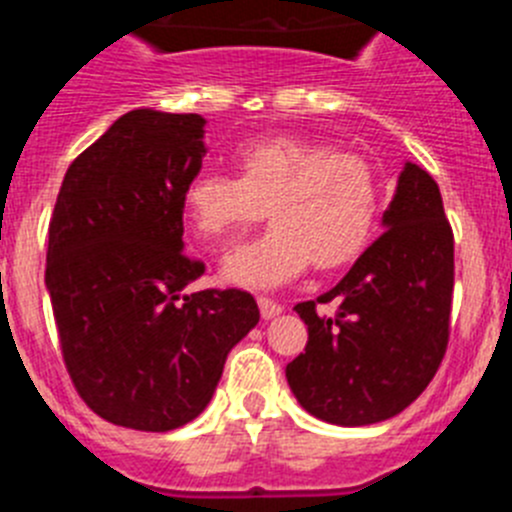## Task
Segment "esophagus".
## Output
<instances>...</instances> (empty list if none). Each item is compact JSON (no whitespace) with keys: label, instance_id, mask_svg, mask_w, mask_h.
<instances>
[{"label":"esophagus","instance_id":"obj_1","mask_svg":"<svg viewBox=\"0 0 512 512\" xmlns=\"http://www.w3.org/2000/svg\"><path fill=\"white\" fill-rule=\"evenodd\" d=\"M259 310H261V318L271 320V318H277L284 307L279 305L277 300H271V297H259Z\"/></svg>","mask_w":512,"mask_h":512}]
</instances>
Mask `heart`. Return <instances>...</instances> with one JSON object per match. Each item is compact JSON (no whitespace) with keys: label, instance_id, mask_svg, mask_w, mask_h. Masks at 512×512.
Here are the masks:
<instances>
[{"label":"heart","instance_id":"heart-1","mask_svg":"<svg viewBox=\"0 0 512 512\" xmlns=\"http://www.w3.org/2000/svg\"><path fill=\"white\" fill-rule=\"evenodd\" d=\"M235 171H194L182 197L194 233L215 243L259 223L269 207L274 225L223 261L225 282L279 287L310 264L320 271L351 264L372 241L382 187L359 153L338 151L328 140L277 135L243 143Z\"/></svg>","mask_w":512,"mask_h":512}]
</instances>
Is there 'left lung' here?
I'll return each instance as SVG.
<instances>
[{
	"instance_id": "8db88e82",
	"label": "left lung",
	"mask_w": 512,
	"mask_h": 512,
	"mask_svg": "<svg viewBox=\"0 0 512 512\" xmlns=\"http://www.w3.org/2000/svg\"><path fill=\"white\" fill-rule=\"evenodd\" d=\"M384 233L336 287L295 305L305 354L287 364L302 408L325 423L369 425L402 413L449 346L454 233L431 174L405 164ZM337 302V312H317Z\"/></svg>"
}]
</instances>
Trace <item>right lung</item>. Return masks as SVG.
I'll use <instances>...</instances> for the list:
<instances>
[{"mask_svg": "<svg viewBox=\"0 0 512 512\" xmlns=\"http://www.w3.org/2000/svg\"><path fill=\"white\" fill-rule=\"evenodd\" d=\"M205 120L133 110L74 158L48 225L45 287L76 392L99 418L164 433L212 400L228 351L259 323L243 289H182L184 187Z\"/></svg>", "mask_w": 512, "mask_h": 512, "instance_id": "add662e5", "label": "right lung"}]
</instances>
